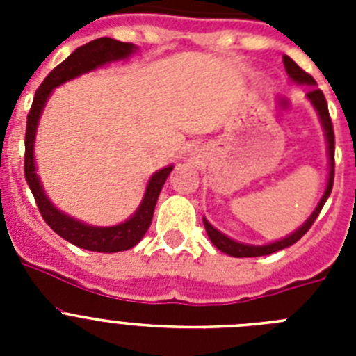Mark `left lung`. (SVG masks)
<instances>
[{"instance_id": "obj_1", "label": "left lung", "mask_w": 356, "mask_h": 356, "mask_svg": "<svg viewBox=\"0 0 356 356\" xmlns=\"http://www.w3.org/2000/svg\"><path fill=\"white\" fill-rule=\"evenodd\" d=\"M284 65H285V71L289 72V76L292 78L294 81L298 83H307V85H316V80H314L307 71L300 67V65L296 64L292 60L291 56L284 55ZM308 97H310V102L312 105L316 106V110L319 112V118L323 121V127H325L326 131V139H328V153H330V176H328V185H326V191H325V196L321 197L319 205L317 209L314 210V213L308 217V221L301 226L298 232H294L292 235H289L287 238H282L278 242H273V244H267V246H248V244H241V242H235L232 238H228L226 235H222L221 232H217L209 221H207L205 217H203V225H205L207 234H209L210 241H212L213 246L217 250H221L222 253L226 254H232V257H264V254H271L275 251L284 250V248L292 246L294 242L300 241L305 234H307L310 226L314 225V221L317 219L319 216L321 209L325 207L326 200H328L330 193H332V187H333V175H335V135H333V124H332V118H330V112H328V103H326V97L323 94V90L317 89V87H312L310 92H308Z\"/></svg>"}]
</instances>
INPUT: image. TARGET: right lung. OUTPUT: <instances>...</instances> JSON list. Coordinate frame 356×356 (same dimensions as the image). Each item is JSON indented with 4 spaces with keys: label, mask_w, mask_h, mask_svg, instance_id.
Returning <instances> with one entry per match:
<instances>
[{
    "label": "right lung",
    "mask_w": 356,
    "mask_h": 356,
    "mask_svg": "<svg viewBox=\"0 0 356 356\" xmlns=\"http://www.w3.org/2000/svg\"><path fill=\"white\" fill-rule=\"evenodd\" d=\"M134 44L121 42V40L110 39V37H102V39L90 40V42L83 44L78 49L71 53L62 64L56 65L48 76L44 78L40 87L37 89L31 108L28 112L26 119V135H24V178L30 187L31 194L35 197L37 209H39L40 216L48 226L55 234L60 235L62 238L69 241L71 244L78 248L89 251H97V253H118V251H124L134 248L144 234L147 232L153 219V212H155L156 200L162 191L163 184L168 180L169 172L172 171V165L165 169H160L159 172L153 175L149 180L144 194V200L140 203L139 210L134 213L131 219L127 222L118 226H110V228H96V226L83 225L80 221H74L65 213L58 212L55 207L51 205L44 194L42 187L39 184L35 172V163H33V139H35L37 121L42 112L46 99L51 94L55 87H58L64 81L71 80L74 76H80L81 72L92 71V69L99 67V65L106 64L112 60H121L131 55L134 51Z\"/></svg>",
    "instance_id": "obj_1"
}]
</instances>
